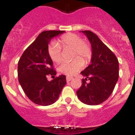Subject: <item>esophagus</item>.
I'll list each match as a JSON object with an SVG mask.
<instances>
[{
  "label": "esophagus",
  "mask_w": 135,
  "mask_h": 135,
  "mask_svg": "<svg viewBox=\"0 0 135 135\" xmlns=\"http://www.w3.org/2000/svg\"><path fill=\"white\" fill-rule=\"evenodd\" d=\"M66 81H70V80H73V77H70V76H66Z\"/></svg>",
  "instance_id": "esophagus-1"
}]
</instances>
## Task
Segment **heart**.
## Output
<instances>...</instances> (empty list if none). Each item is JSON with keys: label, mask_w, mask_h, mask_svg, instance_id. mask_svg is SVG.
I'll return each instance as SVG.
<instances>
[{"label": "heart", "mask_w": 135, "mask_h": 135, "mask_svg": "<svg viewBox=\"0 0 135 135\" xmlns=\"http://www.w3.org/2000/svg\"><path fill=\"white\" fill-rule=\"evenodd\" d=\"M56 42H51L47 47V52L50 59L55 62H59L62 59V49L73 48V57L71 61H63L59 65V71L68 76H72L78 72L84 66V60L88 62L92 57V48L88 42L84 41L82 38L74 33H67L60 38ZM76 57V58L75 57Z\"/></svg>", "instance_id": "b5f03b06"}]
</instances>
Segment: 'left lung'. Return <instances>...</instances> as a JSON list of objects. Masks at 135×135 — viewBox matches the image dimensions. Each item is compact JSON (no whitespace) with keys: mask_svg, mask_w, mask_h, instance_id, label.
I'll return each mask as SVG.
<instances>
[{"mask_svg":"<svg viewBox=\"0 0 135 135\" xmlns=\"http://www.w3.org/2000/svg\"><path fill=\"white\" fill-rule=\"evenodd\" d=\"M90 42L91 64L81 74L86 77L76 91L78 99L88 105H98L108 99L119 78V62L115 54L90 31H81ZM88 79L90 82H86Z\"/></svg>","mask_w":135,"mask_h":135,"instance_id":"left-lung-1","label":"left lung"}]
</instances>
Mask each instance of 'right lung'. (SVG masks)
Here are the masks:
<instances>
[{
    "label": "right lung",
    "instance_id": "obj_1",
    "mask_svg": "<svg viewBox=\"0 0 135 135\" xmlns=\"http://www.w3.org/2000/svg\"><path fill=\"white\" fill-rule=\"evenodd\" d=\"M65 32H42L26 49L19 60V82L27 97L38 105L48 106L55 103L66 84L65 75L55 78L56 71L47 52L48 44L51 39ZM48 75L54 76L50 82L47 78Z\"/></svg>",
    "mask_w": 135,
    "mask_h": 135
}]
</instances>
